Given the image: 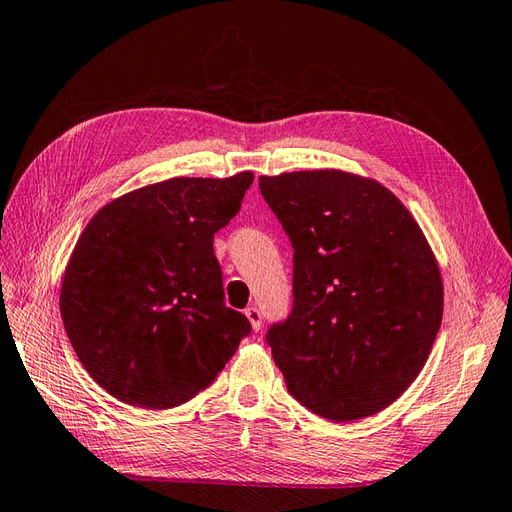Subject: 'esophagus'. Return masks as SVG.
Instances as JSON below:
<instances>
[{"mask_svg": "<svg viewBox=\"0 0 512 512\" xmlns=\"http://www.w3.org/2000/svg\"><path fill=\"white\" fill-rule=\"evenodd\" d=\"M245 316H247V320L252 322V327H254V331L258 333L260 329H262V314H260V309L258 307H247L245 309Z\"/></svg>", "mask_w": 512, "mask_h": 512, "instance_id": "esophagus-1", "label": "esophagus"}]
</instances>
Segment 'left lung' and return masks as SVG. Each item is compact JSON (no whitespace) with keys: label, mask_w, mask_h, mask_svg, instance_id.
<instances>
[{"label":"left lung","mask_w":512,"mask_h":512,"mask_svg":"<svg viewBox=\"0 0 512 512\" xmlns=\"http://www.w3.org/2000/svg\"><path fill=\"white\" fill-rule=\"evenodd\" d=\"M258 188L292 245V309L265 335L288 393L337 423L391 406L442 322L421 228L380 183L339 170L260 177Z\"/></svg>","instance_id":"1"}]
</instances>
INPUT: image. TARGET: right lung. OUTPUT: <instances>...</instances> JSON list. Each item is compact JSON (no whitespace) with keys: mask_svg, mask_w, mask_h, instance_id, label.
<instances>
[{"mask_svg":"<svg viewBox=\"0 0 512 512\" xmlns=\"http://www.w3.org/2000/svg\"><path fill=\"white\" fill-rule=\"evenodd\" d=\"M252 181L175 177L113 200L87 224L59 309L76 356L108 395L147 410L181 406L252 333L224 301L213 252Z\"/></svg>","mask_w":512,"mask_h":512,"instance_id":"add662e5","label":"right lung"}]
</instances>
